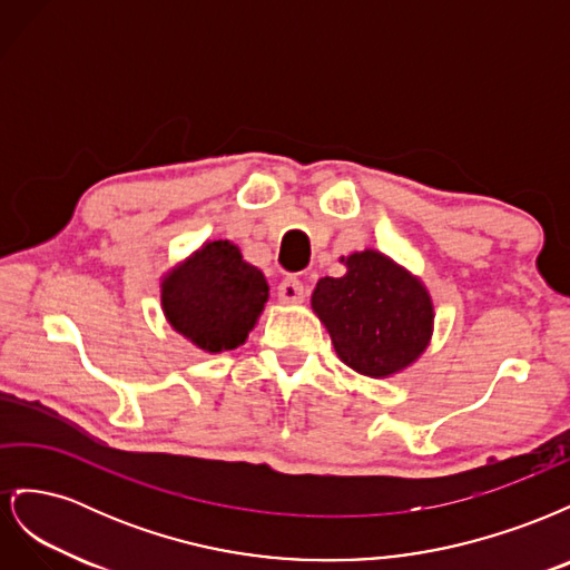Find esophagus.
<instances>
[{"mask_svg":"<svg viewBox=\"0 0 570 570\" xmlns=\"http://www.w3.org/2000/svg\"><path fill=\"white\" fill-rule=\"evenodd\" d=\"M306 297V287L299 278H285L278 285V299L283 304H302Z\"/></svg>","mask_w":570,"mask_h":570,"instance_id":"esophagus-1","label":"esophagus"}]
</instances>
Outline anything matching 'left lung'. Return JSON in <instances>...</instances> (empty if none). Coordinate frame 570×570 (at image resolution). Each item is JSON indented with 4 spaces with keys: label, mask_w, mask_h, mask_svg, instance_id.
Listing matches in <instances>:
<instances>
[{
    "label": "left lung",
    "mask_w": 570,
    "mask_h": 570,
    "mask_svg": "<svg viewBox=\"0 0 570 570\" xmlns=\"http://www.w3.org/2000/svg\"><path fill=\"white\" fill-rule=\"evenodd\" d=\"M342 278H321L312 306L331 333L337 356L371 377L404 371L433 335V302L409 271L366 249L344 258Z\"/></svg>",
    "instance_id": "obj_1"
}]
</instances>
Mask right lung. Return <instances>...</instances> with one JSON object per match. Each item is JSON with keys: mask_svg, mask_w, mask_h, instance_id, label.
I'll use <instances>...</instances> for the list:
<instances>
[{"mask_svg": "<svg viewBox=\"0 0 570 570\" xmlns=\"http://www.w3.org/2000/svg\"><path fill=\"white\" fill-rule=\"evenodd\" d=\"M266 302L264 273L247 264L228 239L206 243L161 283L168 323L212 354L245 344Z\"/></svg>", "mask_w": 570, "mask_h": 570, "instance_id": "add662e5", "label": "right lung"}]
</instances>
